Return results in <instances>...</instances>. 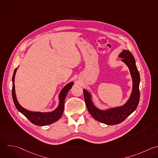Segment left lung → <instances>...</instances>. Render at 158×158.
<instances>
[{
  "instance_id": "1",
  "label": "left lung",
  "mask_w": 158,
  "mask_h": 158,
  "mask_svg": "<svg viewBox=\"0 0 158 158\" xmlns=\"http://www.w3.org/2000/svg\"><path fill=\"white\" fill-rule=\"evenodd\" d=\"M118 57L122 59V61L128 67L133 81L131 95L125 104L106 110H101L93 104L90 93L83 89L85 101L90 114L96 120L109 125L118 124L123 122L135 110L139 100V85L140 77L136 66L135 58L128 50L125 49L118 55Z\"/></svg>"
}]
</instances>
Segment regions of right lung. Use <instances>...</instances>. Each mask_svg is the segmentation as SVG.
<instances>
[{
    "instance_id": "add662e5",
    "label": "right lung",
    "mask_w": 158,
    "mask_h": 158,
    "mask_svg": "<svg viewBox=\"0 0 158 158\" xmlns=\"http://www.w3.org/2000/svg\"><path fill=\"white\" fill-rule=\"evenodd\" d=\"M17 68L15 69L12 77V97L14 104L17 110L23 114L31 123L38 126H45L50 125L57 121L62 116L64 110L65 99L69 91L72 88L73 82H70L65 85L61 90L59 95V104L58 107L53 111L50 112H32L23 108L18 102L15 94V76L17 72Z\"/></svg>"
}]
</instances>
